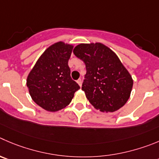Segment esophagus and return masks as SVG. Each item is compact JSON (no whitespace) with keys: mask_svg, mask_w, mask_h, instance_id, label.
Returning a JSON list of instances; mask_svg holds the SVG:
<instances>
[{"mask_svg":"<svg viewBox=\"0 0 159 159\" xmlns=\"http://www.w3.org/2000/svg\"><path fill=\"white\" fill-rule=\"evenodd\" d=\"M76 82H77V84H78L79 85H80V87H81V86H82V80H81L80 79H79V80L76 81Z\"/></svg>","mask_w":159,"mask_h":159,"instance_id":"1","label":"esophagus"}]
</instances>
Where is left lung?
Returning <instances> with one entry per match:
<instances>
[{"label": "left lung", "mask_w": 159, "mask_h": 159, "mask_svg": "<svg viewBox=\"0 0 159 159\" xmlns=\"http://www.w3.org/2000/svg\"><path fill=\"white\" fill-rule=\"evenodd\" d=\"M86 65L82 90L96 109L113 112L130 96L134 81L116 53L101 43H80L73 49Z\"/></svg>", "instance_id": "left-lung-1"}]
</instances>
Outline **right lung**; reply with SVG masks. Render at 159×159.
Instances as JSON below:
<instances>
[{
  "instance_id": "obj_1",
  "label": "right lung",
  "mask_w": 159,
  "mask_h": 159,
  "mask_svg": "<svg viewBox=\"0 0 159 159\" xmlns=\"http://www.w3.org/2000/svg\"><path fill=\"white\" fill-rule=\"evenodd\" d=\"M73 46L59 41L45 50L29 73L26 86L33 101L48 111L66 108L80 88L70 76L68 61Z\"/></svg>"
}]
</instances>
